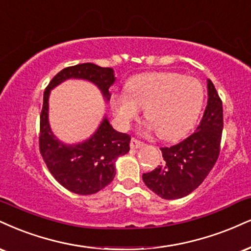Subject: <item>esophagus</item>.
I'll return each mask as SVG.
<instances>
[{
	"label": "esophagus",
	"instance_id": "obj_1",
	"mask_svg": "<svg viewBox=\"0 0 251 251\" xmlns=\"http://www.w3.org/2000/svg\"><path fill=\"white\" fill-rule=\"evenodd\" d=\"M129 146H131V149L137 150V149H141V147H144L145 144L143 143V141L137 140V139H135V138H132V139H131V144H129Z\"/></svg>",
	"mask_w": 251,
	"mask_h": 251
}]
</instances>
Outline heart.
I'll use <instances>...</instances> for the list:
<instances>
[{
	"label": "heart",
	"mask_w": 251,
	"mask_h": 251,
	"mask_svg": "<svg viewBox=\"0 0 251 251\" xmlns=\"http://www.w3.org/2000/svg\"><path fill=\"white\" fill-rule=\"evenodd\" d=\"M129 93L111 97L119 127L127 128L145 107L149 128L156 129L162 140L185 135L198 119L203 104V87L194 77L176 72H150L132 77L126 83Z\"/></svg>",
	"instance_id": "b5f03b06"
}]
</instances>
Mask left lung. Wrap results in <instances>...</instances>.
Masks as SVG:
<instances>
[{
  "label": "left lung",
  "instance_id": "obj_1",
  "mask_svg": "<svg viewBox=\"0 0 251 251\" xmlns=\"http://www.w3.org/2000/svg\"><path fill=\"white\" fill-rule=\"evenodd\" d=\"M207 92L206 110L194 133L174 146L160 149L164 165L143 174L145 185L165 200L185 198L195 191L219 158L222 101L210 79H207Z\"/></svg>",
  "mask_w": 251,
  "mask_h": 251
}]
</instances>
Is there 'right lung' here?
<instances>
[{"label":"right lung","instance_id":"1","mask_svg":"<svg viewBox=\"0 0 251 251\" xmlns=\"http://www.w3.org/2000/svg\"><path fill=\"white\" fill-rule=\"evenodd\" d=\"M69 79L86 80L98 87L105 101H110V87L116 81L111 68L84 63L59 71L43 96L41 113L39 150L50 173L64 188L75 194L91 195L106 187L116 175V160L129 151L131 137L112 127L108 118L102 120L93 133L77 144L63 143L52 132L49 122L51 90Z\"/></svg>","mask_w":251,"mask_h":251}]
</instances>
